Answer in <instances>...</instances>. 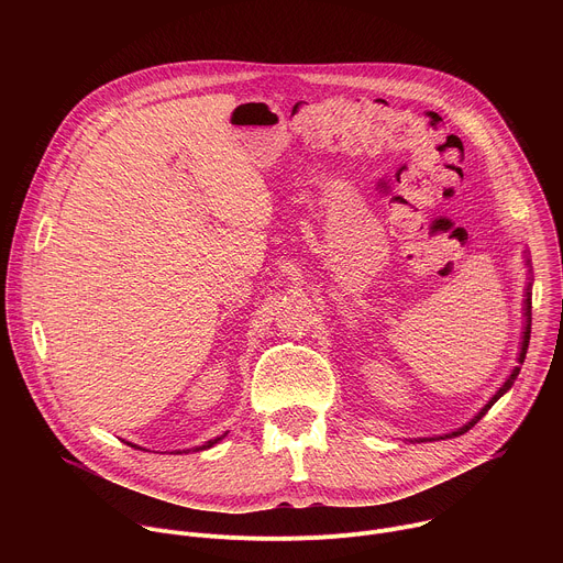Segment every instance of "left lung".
<instances>
[{
    "label": "left lung",
    "instance_id": "left-lung-1",
    "mask_svg": "<svg viewBox=\"0 0 563 563\" xmlns=\"http://www.w3.org/2000/svg\"><path fill=\"white\" fill-rule=\"evenodd\" d=\"M526 296H528V298H526V330H523V341H521V354H519V365H517V367L512 369V374H510V376H508V380H506V383H504V385L499 387V391H497V394H495V396H493V398L488 400V404H486V408H484V410H481V412H478V415H476V417H474V419H472V421H470L467 426L459 428V430H456V432H452V434H445V439H450V437H459V434H465V432H467L470 428H474V423H476V421H481V419H484V417H486V412H488V410H490V408H493V406L497 404V400H499V398H501V396H504V394H506V391H508V389L512 387L515 378L519 376L521 363H523V358H526V352H528V343H530V323H532V320H530V309H532V302H530V300H532V298H530V289H528V294H526Z\"/></svg>",
    "mask_w": 563,
    "mask_h": 563
}]
</instances>
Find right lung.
Masks as SVG:
<instances>
[{"label":"right lung","instance_id":"right-lung-1","mask_svg":"<svg viewBox=\"0 0 563 563\" xmlns=\"http://www.w3.org/2000/svg\"><path fill=\"white\" fill-rule=\"evenodd\" d=\"M222 437H224V434H222ZM222 437H218V439H211V441H207V443H205V445H200V448H196V450H207V448H211V445H216V443H218V441H220V439H222Z\"/></svg>","mask_w":563,"mask_h":563}]
</instances>
